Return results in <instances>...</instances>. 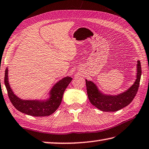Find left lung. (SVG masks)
<instances>
[{
  "label": "left lung",
  "mask_w": 149,
  "mask_h": 149,
  "mask_svg": "<svg viewBox=\"0 0 149 149\" xmlns=\"http://www.w3.org/2000/svg\"><path fill=\"white\" fill-rule=\"evenodd\" d=\"M137 78L135 83L127 91L118 95H102L98 90L94 83L86 80L87 93L90 102L103 111H116L128 106L134 99L139 89L141 76V67L139 61H137Z\"/></svg>",
  "instance_id": "obj_1"
}]
</instances>
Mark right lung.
<instances>
[{
    "label": "right lung",
    "instance_id": "obj_1",
    "mask_svg": "<svg viewBox=\"0 0 149 149\" xmlns=\"http://www.w3.org/2000/svg\"><path fill=\"white\" fill-rule=\"evenodd\" d=\"M72 78L65 77L59 81L50 91V97L48 100H23L14 95L8 83V68L5 71L4 84L8 97L13 106L23 113L35 117L49 116L52 114L60 106L63 93L71 82Z\"/></svg>",
    "mask_w": 149,
    "mask_h": 149
}]
</instances>
